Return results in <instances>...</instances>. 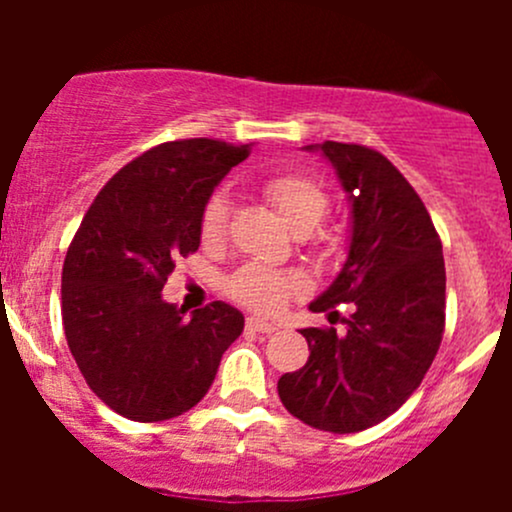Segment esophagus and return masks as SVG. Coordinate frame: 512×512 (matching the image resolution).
<instances>
[{
    "label": "esophagus",
    "mask_w": 512,
    "mask_h": 512,
    "mask_svg": "<svg viewBox=\"0 0 512 512\" xmlns=\"http://www.w3.org/2000/svg\"><path fill=\"white\" fill-rule=\"evenodd\" d=\"M245 329H247V332H255V334H272V332H277L275 324L265 322V319H257V317H247Z\"/></svg>",
    "instance_id": "1"
}]
</instances>
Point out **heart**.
Here are the masks:
<instances>
[{
    "label": "heart",
    "mask_w": 512,
    "mask_h": 512,
    "mask_svg": "<svg viewBox=\"0 0 512 512\" xmlns=\"http://www.w3.org/2000/svg\"><path fill=\"white\" fill-rule=\"evenodd\" d=\"M265 198L280 210L282 218L297 232L314 229L329 213V195L317 178L299 170H287V173L270 175L262 185ZM227 220H230V203L225 193H213L205 200L200 210V237L205 242H220L227 232ZM309 240L324 245L329 240L327 232L315 230L309 233ZM304 277L299 272L272 270L265 265H242L240 270L227 277L225 289L237 304L260 314H275L285 307L292 294L302 292Z\"/></svg>",
    "instance_id": "1"
}]
</instances>
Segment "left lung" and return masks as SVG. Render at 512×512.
<instances>
[{"mask_svg":"<svg viewBox=\"0 0 512 512\" xmlns=\"http://www.w3.org/2000/svg\"><path fill=\"white\" fill-rule=\"evenodd\" d=\"M352 203V242L337 280L309 304H354L347 334L302 329L309 359L277 381L285 409L307 426L356 433L406 404L436 359L446 327V265L426 205L379 151L324 141ZM337 314V312H332Z\"/></svg>","mask_w":512,"mask_h":512,"instance_id":"8db88e82","label":"left lung"}]
</instances>
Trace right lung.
<instances>
[{
    "mask_svg": "<svg viewBox=\"0 0 512 512\" xmlns=\"http://www.w3.org/2000/svg\"><path fill=\"white\" fill-rule=\"evenodd\" d=\"M250 146L183 138L123 165L86 210L61 272V319L91 391L131 421L193 409L245 317L213 302L185 317L160 292L200 247V210Z\"/></svg>",
    "mask_w": 512,
    "mask_h": 512,
    "instance_id": "1",
    "label": "right lung"
}]
</instances>
